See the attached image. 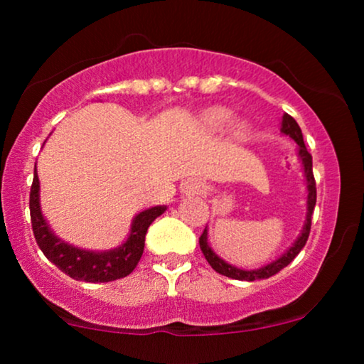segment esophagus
<instances>
[{
  "mask_svg": "<svg viewBox=\"0 0 364 364\" xmlns=\"http://www.w3.org/2000/svg\"><path fill=\"white\" fill-rule=\"evenodd\" d=\"M203 190V185L200 181H196V179H190V181L185 183V188H183V193L186 195H195L198 193V191Z\"/></svg>",
  "mask_w": 364,
  "mask_h": 364,
  "instance_id": "esophagus-1",
  "label": "esophagus"
}]
</instances>
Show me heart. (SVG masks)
<instances>
[{
  "instance_id": "1",
  "label": "heart",
  "mask_w": 364,
  "mask_h": 364,
  "mask_svg": "<svg viewBox=\"0 0 364 364\" xmlns=\"http://www.w3.org/2000/svg\"><path fill=\"white\" fill-rule=\"evenodd\" d=\"M203 121H205V124H208L210 128H224L225 124L231 121V112L228 109H224V107H212V109L205 111V114H203ZM236 135H245L246 133V124L240 123L236 124L235 128Z\"/></svg>"
}]
</instances>
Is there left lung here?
Instances as JSON below:
<instances>
[{
	"instance_id": "left-lung-1",
	"label": "left lung",
	"mask_w": 364,
	"mask_h": 364,
	"mask_svg": "<svg viewBox=\"0 0 364 364\" xmlns=\"http://www.w3.org/2000/svg\"><path fill=\"white\" fill-rule=\"evenodd\" d=\"M281 132L289 135L292 140L298 144V156L301 159V164H303V173H304V179H306V190H308V198H306V220H304L303 225V231L301 235L298 236V240L294 241V245L287 250L286 253L282 255L281 258L274 260L269 265H263L260 269H255V270H243V269H237V267L231 265V263L224 262L219 255L214 253V250L210 248L207 240V228L203 229L202 236H200V248H202V253L205 255L207 262L210 263L212 269L215 272L225 275V277H231V279H237V281H258V279H269L275 275L277 272H281L284 267H287L289 263L298 257V253L301 252L306 245L308 236H310V229H311V215L313 210H315V203H316V183H315V176H313V161H311V154L306 150V145H304L303 140V133L299 124L296 123V119L292 118L289 114H284L282 116V127Z\"/></svg>"
}]
</instances>
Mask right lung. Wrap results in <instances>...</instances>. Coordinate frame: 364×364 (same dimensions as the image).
<instances>
[{"label": "right lung", "instance_id": "obj_1", "mask_svg": "<svg viewBox=\"0 0 364 364\" xmlns=\"http://www.w3.org/2000/svg\"><path fill=\"white\" fill-rule=\"evenodd\" d=\"M28 205H31L32 231H34L37 245L43 250L46 258L75 281L85 282H111L132 274L144 253L149 225L166 210V205H157L140 212L133 219L129 236L123 245L114 250H107V252H89V250L75 248V246L65 243L54 235L46 223L43 212H41L37 169H34V181L31 186Z\"/></svg>", "mask_w": 364, "mask_h": 364}]
</instances>
